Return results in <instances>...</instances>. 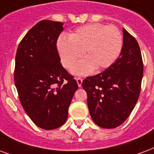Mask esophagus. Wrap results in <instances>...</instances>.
<instances>
[{"mask_svg": "<svg viewBox=\"0 0 154 154\" xmlns=\"http://www.w3.org/2000/svg\"><path fill=\"white\" fill-rule=\"evenodd\" d=\"M76 81H77V84H78V86L80 88L82 86V82H83V79L81 78H77L76 79Z\"/></svg>", "mask_w": 154, "mask_h": 154, "instance_id": "esophagus-1", "label": "esophagus"}]
</instances>
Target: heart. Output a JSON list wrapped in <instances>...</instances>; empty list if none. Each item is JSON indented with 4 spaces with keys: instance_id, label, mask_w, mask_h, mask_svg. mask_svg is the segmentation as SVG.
<instances>
[{
    "instance_id": "obj_1",
    "label": "heart",
    "mask_w": 154,
    "mask_h": 154,
    "mask_svg": "<svg viewBox=\"0 0 154 154\" xmlns=\"http://www.w3.org/2000/svg\"><path fill=\"white\" fill-rule=\"evenodd\" d=\"M57 50L65 68L69 69L83 55L71 69L75 75H87L94 71L108 68L120 55L122 47L121 32L113 25L90 23L79 28L68 37L57 40Z\"/></svg>"
}]
</instances>
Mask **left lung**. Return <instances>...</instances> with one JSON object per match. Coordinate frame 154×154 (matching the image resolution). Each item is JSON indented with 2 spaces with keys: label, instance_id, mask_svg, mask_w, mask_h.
I'll use <instances>...</instances> for the list:
<instances>
[{
  "label": "left lung",
  "instance_id": "8db88e82",
  "mask_svg": "<svg viewBox=\"0 0 154 154\" xmlns=\"http://www.w3.org/2000/svg\"><path fill=\"white\" fill-rule=\"evenodd\" d=\"M143 73L140 46L123 29V46L118 59L108 69L87 77L82 83L95 124L112 129L129 117L140 96Z\"/></svg>",
  "mask_w": 154,
  "mask_h": 154
}]
</instances>
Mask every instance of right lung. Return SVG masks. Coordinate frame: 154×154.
<instances>
[{
    "label": "right lung",
    "mask_w": 154,
    "mask_h": 154,
    "mask_svg": "<svg viewBox=\"0 0 154 154\" xmlns=\"http://www.w3.org/2000/svg\"><path fill=\"white\" fill-rule=\"evenodd\" d=\"M63 23L42 20L20 42L15 57L14 84L21 105L44 130L60 127L78 85L60 64L57 41Z\"/></svg>",
    "instance_id": "add662e5"
}]
</instances>
